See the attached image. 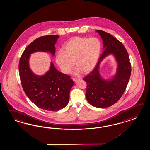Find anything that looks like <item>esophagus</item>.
Masks as SVG:
<instances>
[{
    "instance_id": "obj_1",
    "label": "esophagus",
    "mask_w": 150,
    "mask_h": 150,
    "mask_svg": "<svg viewBox=\"0 0 150 150\" xmlns=\"http://www.w3.org/2000/svg\"><path fill=\"white\" fill-rule=\"evenodd\" d=\"M72 79H73V81H76L78 80H79V78H72Z\"/></svg>"
}]
</instances>
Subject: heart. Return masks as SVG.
<instances>
[{"label": "heart", "instance_id": "obj_1", "mask_svg": "<svg viewBox=\"0 0 150 150\" xmlns=\"http://www.w3.org/2000/svg\"><path fill=\"white\" fill-rule=\"evenodd\" d=\"M63 51L57 53V64L64 73L70 72L74 65L77 68L74 73L78 74L81 71L90 72L96 66L100 55L101 43L97 38L74 37L63 46Z\"/></svg>", "mask_w": 150, "mask_h": 150}]
</instances>
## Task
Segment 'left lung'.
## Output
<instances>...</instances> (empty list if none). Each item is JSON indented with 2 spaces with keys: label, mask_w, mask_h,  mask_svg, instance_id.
I'll list each match as a JSON object with an SVG mask.
<instances>
[{
  "label": "left lung",
  "mask_w": 150,
  "mask_h": 150,
  "mask_svg": "<svg viewBox=\"0 0 150 150\" xmlns=\"http://www.w3.org/2000/svg\"><path fill=\"white\" fill-rule=\"evenodd\" d=\"M96 31L101 36L104 51L93 70L83 79L87 83L85 94L87 101L94 107L106 108L115 104L122 97L130 78L131 66L129 54L121 42L106 32ZM110 54L114 56L117 68L112 79L106 80L99 72L100 64Z\"/></svg>",
  "instance_id": "8db88e82"
}]
</instances>
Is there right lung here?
<instances>
[{"mask_svg": "<svg viewBox=\"0 0 150 150\" xmlns=\"http://www.w3.org/2000/svg\"><path fill=\"white\" fill-rule=\"evenodd\" d=\"M59 35H50L36 39L25 49L19 63L21 85L30 100L39 108L56 111L64 108L70 99L74 84L70 76L57 70L51 62L50 69L44 75L33 73L29 65L31 54L43 52L55 54V44Z\"/></svg>", "mask_w": 150, "mask_h": 150, "instance_id": "right-lung-1", "label": "right lung"}]
</instances>
